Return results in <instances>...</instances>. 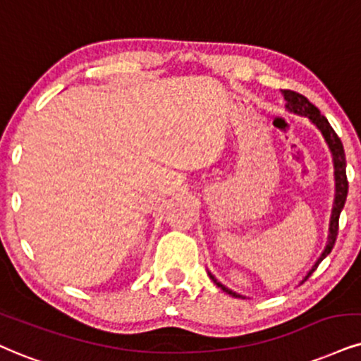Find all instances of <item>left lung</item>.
Instances as JSON below:
<instances>
[{
    "mask_svg": "<svg viewBox=\"0 0 361 361\" xmlns=\"http://www.w3.org/2000/svg\"><path fill=\"white\" fill-rule=\"evenodd\" d=\"M283 97L286 100V110L291 114L301 115V117H308L310 122L313 123L314 127L322 132L324 142H326L328 149H330L331 157H333V169H335V201H333V209H331V217H330V228H328V241L326 246H324L323 252L319 255V257L311 266V269L308 271V274L305 276L303 281L310 278L313 274V271L318 268V264L322 262L324 257L331 252L333 246H335L336 241V235H338V221H340V214H341V209H343L345 202H346V194H348V180H346V159H345V150H343V144H341L340 137L336 135V132L333 130L330 122H328L326 117H323L319 114V110L314 106L311 102L306 99V97L300 95V93L291 92V90H283ZM211 279L214 281L217 286H219L222 291H226L228 295L234 296V298H244L238 293L233 291V289L226 288L224 284H221L217 279L209 273ZM301 281V283H303Z\"/></svg>",
    "mask_w": 361,
    "mask_h": 361,
    "instance_id": "obj_1",
    "label": "left lung"
}]
</instances>
